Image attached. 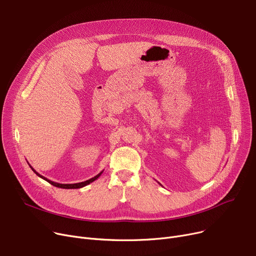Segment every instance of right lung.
Segmentation results:
<instances>
[{"label":"right lung","instance_id":"add662e5","mask_svg":"<svg viewBox=\"0 0 256 256\" xmlns=\"http://www.w3.org/2000/svg\"><path fill=\"white\" fill-rule=\"evenodd\" d=\"M30 166V168L32 170L34 171V173H35L37 176H39L40 178H42V179H44L45 181H47L48 183H50L51 185H54V186H56V187H60V188H64V190H72V188H81V187H84V186H86V185H88L90 183H92V182H94V180H96L100 175H102V173H103V171H102L100 173H98L96 176H94V177H92V178H90V179H88V180H86V181H83V182H79V183H73V184H62V183H58V182H54V181H51V180H49V179H47V178H45L44 176H42V175H40L38 172H36L35 170H34L32 168V166Z\"/></svg>","mask_w":256,"mask_h":256}]
</instances>
